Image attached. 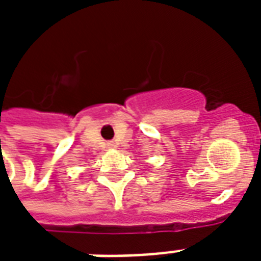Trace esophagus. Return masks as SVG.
<instances>
[{"label": "esophagus", "instance_id": "1", "mask_svg": "<svg viewBox=\"0 0 261 261\" xmlns=\"http://www.w3.org/2000/svg\"><path fill=\"white\" fill-rule=\"evenodd\" d=\"M108 146H110V147H112V146H114V145H112V143H110V145H108Z\"/></svg>", "mask_w": 261, "mask_h": 261}]
</instances>
